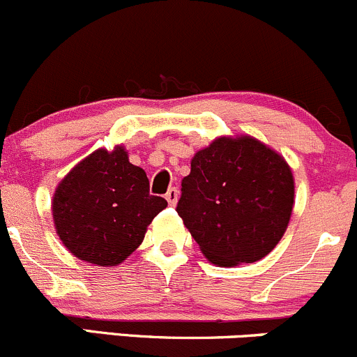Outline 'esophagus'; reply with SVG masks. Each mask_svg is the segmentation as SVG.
Instances as JSON below:
<instances>
[{
    "mask_svg": "<svg viewBox=\"0 0 357 357\" xmlns=\"http://www.w3.org/2000/svg\"><path fill=\"white\" fill-rule=\"evenodd\" d=\"M178 198H179V190L178 188H169V191L166 193V200L171 207H174L178 204Z\"/></svg>",
    "mask_w": 357,
    "mask_h": 357,
    "instance_id": "1",
    "label": "esophagus"
}]
</instances>
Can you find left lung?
<instances>
[{
  "label": "left lung",
  "mask_w": 357,
  "mask_h": 357,
  "mask_svg": "<svg viewBox=\"0 0 357 357\" xmlns=\"http://www.w3.org/2000/svg\"><path fill=\"white\" fill-rule=\"evenodd\" d=\"M294 178L280 153L248 135L215 138L191 159L176 212L219 267L267 257L286 232Z\"/></svg>",
  "instance_id": "obj_1"
}]
</instances>
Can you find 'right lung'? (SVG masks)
<instances>
[{"label":"right lung","mask_w":357,"mask_h":357,"mask_svg":"<svg viewBox=\"0 0 357 357\" xmlns=\"http://www.w3.org/2000/svg\"><path fill=\"white\" fill-rule=\"evenodd\" d=\"M167 207L149 193V178L118 145L78 162L52 197L56 232L70 253L89 264L114 267L142 245L149 224Z\"/></svg>","instance_id":"add662e5"}]
</instances>
